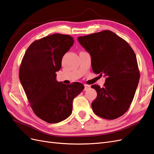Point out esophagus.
<instances>
[{"instance_id":"34e87169","label":"esophagus","mask_w":154,"mask_h":154,"mask_svg":"<svg viewBox=\"0 0 154 154\" xmlns=\"http://www.w3.org/2000/svg\"><path fill=\"white\" fill-rule=\"evenodd\" d=\"M90 88H91V86H90L89 85H87V84H84V90L85 91V90H87L88 89H89Z\"/></svg>"}]
</instances>
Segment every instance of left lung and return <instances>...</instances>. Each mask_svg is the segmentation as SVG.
<instances>
[{
	"label": "left lung",
	"mask_w": 154,
	"mask_h": 154,
	"mask_svg": "<svg viewBox=\"0 0 154 154\" xmlns=\"http://www.w3.org/2000/svg\"><path fill=\"white\" fill-rule=\"evenodd\" d=\"M78 42L91 57L93 72L106 77L103 87L92 85L97 93L91 106L100 118L114 119L128 110L139 82L136 55L125 40L110 31L79 36Z\"/></svg>",
	"instance_id": "obj_1"
}]
</instances>
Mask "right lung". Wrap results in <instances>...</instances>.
Here are the masks:
<instances>
[{"instance_id": "obj_1", "label": "right lung", "mask_w": 154, "mask_h": 154, "mask_svg": "<svg viewBox=\"0 0 154 154\" xmlns=\"http://www.w3.org/2000/svg\"><path fill=\"white\" fill-rule=\"evenodd\" d=\"M74 42L73 37L67 35L47 36L34 41L21 61L19 77L30 106L39 118L49 123L68 118L73 99L84 88L79 82L66 85L56 80L63 55Z\"/></svg>"}]
</instances>
